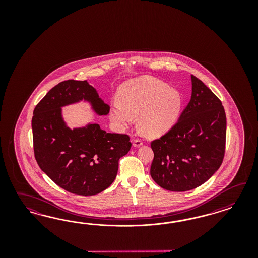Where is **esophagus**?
<instances>
[{
	"mask_svg": "<svg viewBox=\"0 0 258 258\" xmlns=\"http://www.w3.org/2000/svg\"><path fill=\"white\" fill-rule=\"evenodd\" d=\"M133 145L134 148H140L141 146L143 145V142L139 139H134Z\"/></svg>",
	"mask_w": 258,
	"mask_h": 258,
	"instance_id": "1",
	"label": "esophagus"
}]
</instances>
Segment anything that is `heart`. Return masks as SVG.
I'll list each match as a JSON object with an SVG mask.
<instances>
[{"label": "heart", "instance_id": "heart-1", "mask_svg": "<svg viewBox=\"0 0 258 258\" xmlns=\"http://www.w3.org/2000/svg\"><path fill=\"white\" fill-rule=\"evenodd\" d=\"M117 102L109 109V118L125 130L138 115V126L146 135L156 137L170 131L180 115V92L151 77H143L122 84Z\"/></svg>", "mask_w": 258, "mask_h": 258}]
</instances>
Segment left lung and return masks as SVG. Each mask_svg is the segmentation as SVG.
Returning <instances> with one entry per match:
<instances>
[{
	"label": "left lung",
	"instance_id": "8db88e82",
	"mask_svg": "<svg viewBox=\"0 0 258 258\" xmlns=\"http://www.w3.org/2000/svg\"><path fill=\"white\" fill-rule=\"evenodd\" d=\"M192 94L178 122L151 143L150 175L158 185L184 192L203 184L223 161L226 115L219 98L191 75Z\"/></svg>",
	"mask_w": 258,
	"mask_h": 258
}]
</instances>
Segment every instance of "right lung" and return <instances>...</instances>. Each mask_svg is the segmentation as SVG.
Here are the masks:
<instances>
[{"label": "right lung", "mask_w": 258, "mask_h": 258, "mask_svg": "<svg viewBox=\"0 0 258 258\" xmlns=\"http://www.w3.org/2000/svg\"><path fill=\"white\" fill-rule=\"evenodd\" d=\"M83 101L98 116L109 106L87 80H66L51 89L36 106L32 118L34 152L40 169L66 191L96 195L115 180L118 162L130 151L126 134L109 133L98 124L71 128L62 108Z\"/></svg>", "instance_id": "1"}]
</instances>
